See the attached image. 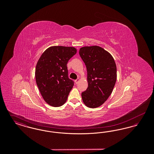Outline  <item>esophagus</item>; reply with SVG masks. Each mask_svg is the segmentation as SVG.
<instances>
[{
  "instance_id": "esophagus-1",
  "label": "esophagus",
  "mask_w": 154,
  "mask_h": 154,
  "mask_svg": "<svg viewBox=\"0 0 154 154\" xmlns=\"http://www.w3.org/2000/svg\"><path fill=\"white\" fill-rule=\"evenodd\" d=\"M79 81H80V79H77V80H75V84H78Z\"/></svg>"
}]
</instances>
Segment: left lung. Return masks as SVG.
I'll list each match as a JSON object with an SVG mask.
<instances>
[{
	"mask_svg": "<svg viewBox=\"0 0 154 154\" xmlns=\"http://www.w3.org/2000/svg\"><path fill=\"white\" fill-rule=\"evenodd\" d=\"M79 54L87 70L88 87L81 94L82 101L88 107H98L107 100L116 84V62L109 52L96 45L81 48Z\"/></svg>",
	"mask_w": 154,
	"mask_h": 154,
	"instance_id": "obj_1",
	"label": "left lung"
}]
</instances>
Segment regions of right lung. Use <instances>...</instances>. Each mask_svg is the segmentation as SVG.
I'll return each mask as SVG.
<instances>
[{"instance_id": "1", "label": "right lung", "mask_w": 154, "mask_h": 154, "mask_svg": "<svg viewBox=\"0 0 154 154\" xmlns=\"http://www.w3.org/2000/svg\"><path fill=\"white\" fill-rule=\"evenodd\" d=\"M76 52L74 47L53 46L42 54L37 63V85L45 102L51 106L63 105L73 87L67 63Z\"/></svg>"}]
</instances>
